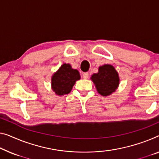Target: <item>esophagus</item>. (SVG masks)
<instances>
[{"mask_svg": "<svg viewBox=\"0 0 159 159\" xmlns=\"http://www.w3.org/2000/svg\"><path fill=\"white\" fill-rule=\"evenodd\" d=\"M88 77H89V73L88 72L83 73V78H84V79H88Z\"/></svg>", "mask_w": 159, "mask_h": 159, "instance_id": "obj_1", "label": "esophagus"}]
</instances>
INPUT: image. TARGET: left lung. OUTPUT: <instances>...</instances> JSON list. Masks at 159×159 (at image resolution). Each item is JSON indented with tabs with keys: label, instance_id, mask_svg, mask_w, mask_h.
I'll return each instance as SVG.
<instances>
[{
	"label": "left lung",
	"instance_id": "1",
	"mask_svg": "<svg viewBox=\"0 0 159 159\" xmlns=\"http://www.w3.org/2000/svg\"><path fill=\"white\" fill-rule=\"evenodd\" d=\"M90 79L97 92L103 97L109 96L115 92L120 81L118 72L113 65L109 64L99 66L98 72L94 73Z\"/></svg>",
	"mask_w": 159,
	"mask_h": 159
}]
</instances>
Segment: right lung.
Returning <instances> with one entry per match:
<instances>
[{
	"label": "right lung",
	"mask_w": 159,
	"mask_h": 159,
	"mask_svg": "<svg viewBox=\"0 0 159 159\" xmlns=\"http://www.w3.org/2000/svg\"><path fill=\"white\" fill-rule=\"evenodd\" d=\"M80 72L76 69H73L70 64H64L52 75L51 78V87L56 95L69 94L75 82L80 80Z\"/></svg>",
	"instance_id": "add662e5"
}]
</instances>
